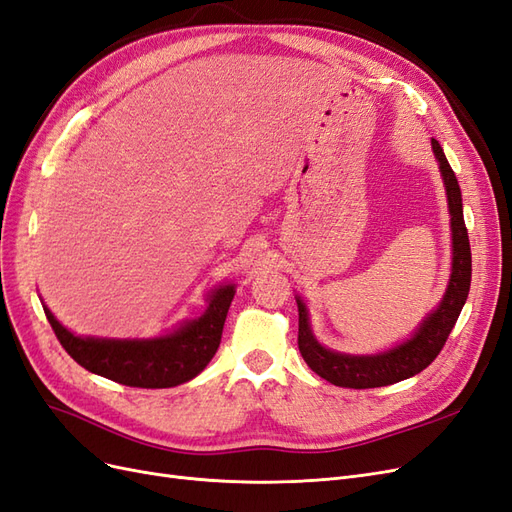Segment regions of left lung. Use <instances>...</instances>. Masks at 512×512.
<instances>
[{
    "label": "left lung",
    "instance_id": "left-lung-1",
    "mask_svg": "<svg viewBox=\"0 0 512 512\" xmlns=\"http://www.w3.org/2000/svg\"><path fill=\"white\" fill-rule=\"evenodd\" d=\"M431 149L440 166L448 200V213H451L453 262L451 277H448V286L442 301L421 320L414 333L401 344L376 354L337 352L318 342L312 322H309V309L305 301L299 294L294 297L299 305V350L303 361L320 378L335 386H346V389H376V386L395 384L399 380L421 374L440 354L448 339V333L453 331L461 309L466 305L472 282V254L468 228L466 222H463L461 190L453 168L448 164L436 138H431Z\"/></svg>",
    "mask_w": 512,
    "mask_h": 512
}]
</instances>
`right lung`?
<instances>
[{
    "label": "right lung",
    "mask_w": 512,
    "mask_h": 512,
    "mask_svg": "<svg viewBox=\"0 0 512 512\" xmlns=\"http://www.w3.org/2000/svg\"><path fill=\"white\" fill-rule=\"evenodd\" d=\"M235 284H224L207 294V309L198 318L183 320L173 331L149 339H111L74 335L49 307L44 314L72 359L91 374L138 389H170L190 382L203 371L220 348Z\"/></svg>",
    "instance_id": "1"
}]
</instances>
